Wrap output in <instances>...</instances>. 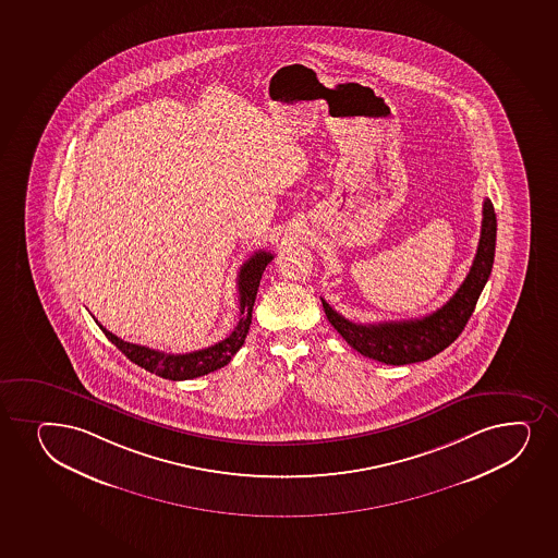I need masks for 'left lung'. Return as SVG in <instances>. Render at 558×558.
<instances>
[{
  "label": "left lung",
  "instance_id": "8db88e82",
  "mask_svg": "<svg viewBox=\"0 0 558 558\" xmlns=\"http://www.w3.org/2000/svg\"><path fill=\"white\" fill-rule=\"evenodd\" d=\"M495 235L497 219L494 204L486 198L481 239L470 272L449 302L430 315L421 319L360 325L344 319L325 299H320L326 317L343 336L344 341L362 356L386 365H407L430 360L447 349L462 333L463 326L468 325L494 267Z\"/></svg>",
  "mask_w": 558,
  "mask_h": 558
}]
</instances>
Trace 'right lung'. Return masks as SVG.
Segmentation results:
<instances>
[{"label": "right lung", "instance_id": "obj_1", "mask_svg": "<svg viewBox=\"0 0 558 558\" xmlns=\"http://www.w3.org/2000/svg\"><path fill=\"white\" fill-rule=\"evenodd\" d=\"M270 259H272L270 252L259 251L244 262L238 275V326L233 328V332L228 338L207 347V349H202V351L187 352V354H167V352L154 351L143 344L128 343L124 339L117 338L114 333L109 332L98 320H95L100 326L101 332L106 333V338L117 344V349L122 351V354L130 357L133 364L150 371L154 375L167 378V380H191L196 376L214 373V371L225 367L226 364H230L233 354L243 347L244 338L251 328L252 307L256 301L259 280H262L265 267L270 264Z\"/></svg>", "mask_w": 558, "mask_h": 558}]
</instances>
